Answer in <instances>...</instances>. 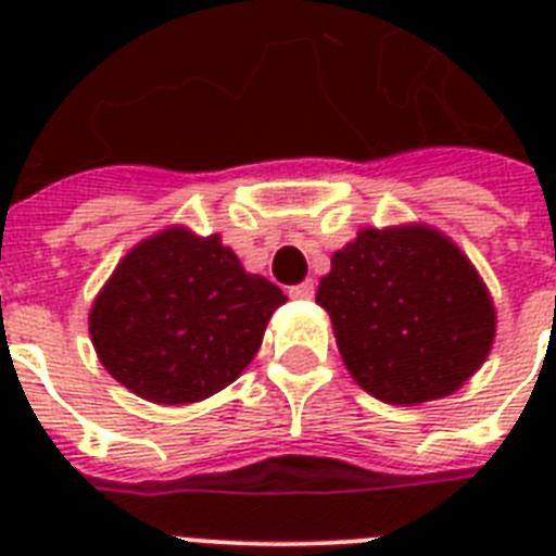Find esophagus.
Listing matches in <instances>:
<instances>
[{"label":"esophagus","mask_w":556,"mask_h":556,"mask_svg":"<svg viewBox=\"0 0 556 556\" xmlns=\"http://www.w3.org/2000/svg\"><path fill=\"white\" fill-rule=\"evenodd\" d=\"M314 281H303V283H298V287H292L289 289V294H292L294 301H312L314 298Z\"/></svg>","instance_id":"obj_1"}]
</instances>
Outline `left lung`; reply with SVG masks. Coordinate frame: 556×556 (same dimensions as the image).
Returning a JSON list of instances; mask_svg holds the SVG:
<instances>
[{
	"label": "left lung",
	"mask_w": 556,
	"mask_h": 556,
	"mask_svg": "<svg viewBox=\"0 0 556 556\" xmlns=\"http://www.w3.org/2000/svg\"><path fill=\"white\" fill-rule=\"evenodd\" d=\"M317 303L351 376L384 404L451 395L493 345L488 289L431 228L358 230L356 242L333 253Z\"/></svg>",
	"instance_id": "obj_1"
}]
</instances>
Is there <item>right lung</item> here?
<instances>
[{"mask_svg": "<svg viewBox=\"0 0 556 556\" xmlns=\"http://www.w3.org/2000/svg\"><path fill=\"white\" fill-rule=\"evenodd\" d=\"M283 292L244 273L219 236L164 230L125 255L88 328L119 384L155 404H198L250 365Z\"/></svg>", "mask_w": 556, "mask_h": 556, "instance_id": "right-lung-1", "label": "right lung"}]
</instances>
